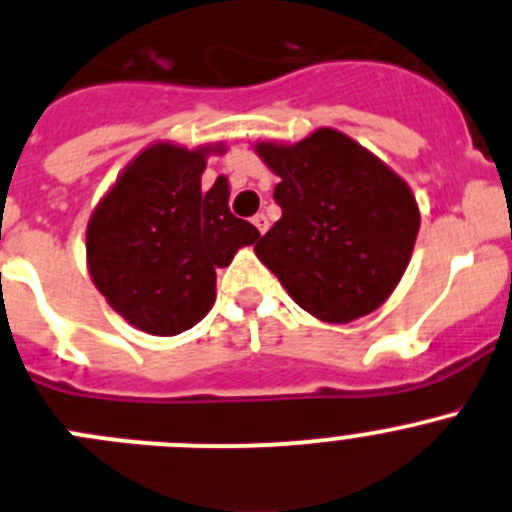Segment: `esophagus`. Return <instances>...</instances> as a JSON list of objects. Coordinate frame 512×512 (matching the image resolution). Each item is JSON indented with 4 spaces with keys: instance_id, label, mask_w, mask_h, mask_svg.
Here are the masks:
<instances>
[{
    "instance_id": "1",
    "label": "esophagus",
    "mask_w": 512,
    "mask_h": 512,
    "mask_svg": "<svg viewBox=\"0 0 512 512\" xmlns=\"http://www.w3.org/2000/svg\"><path fill=\"white\" fill-rule=\"evenodd\" d=\"M252 225H255L257 230H260V235H265L267 227H270V220H267V217L262 215V212H257V215L252 217Z\"/></svg>"
}]
</instances>
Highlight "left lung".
Returning <instances> with one entry per match:
<instances>
[{
    "instance_id": "1",
    "label": "left lung",
    "mask_w": 512,
    "mask_h": 512,
    "mask_svg": "<svg viewBox=\"0 0 512 512\" xmlns=\"http://www.w3.org/2000/svg\"><path fill=\"white\" fill-rule=\"evenodd\" d=\"M280 177L282 217L255 245L302 310L350 322L377 310L413 255L420 212L410 187L335 130L292 147L257 145Z\"/></svg>"
}]
</instances>
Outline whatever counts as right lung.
<instances>
[{
  "mask_svg": "<svg viewBox=\"0 0 512 512\" xmlns=\"http://www.w3.org/2000/svg\"><path fill=\"white\" fill-rule=\"evenodd\" d=\"M207 150L152 145L87 225V260L109 305L150 335L190 330L215 302L217 267L260 232L230 212L225 177L202 190Z\"/></svg>",
  "mask_w": 512,
  "mask_h": 512,
  "instance_id": "add662e5",
  "label": "right lung"
}]
</instances>
